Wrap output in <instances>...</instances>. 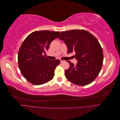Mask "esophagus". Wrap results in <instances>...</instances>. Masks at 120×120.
I'll return each mask as SVG.
<instances>
[{
    "label": "esophagus",
    "mask_w": 120,
    "mask_h": 120,
    "mask_svg": "<svg viewBox=\"0 0 120 120\" xmlns=\"http://www.w3.org/2000/svg\"><path fill=\"white\" fill-rule=\"evenodd\" d=\"M64 60H60V63H63L64 62Z\"/></svg>",
    "instance_id": "obj_1"
}]
</instances>
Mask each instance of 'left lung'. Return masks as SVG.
I'll return each mask as SVG.
<instances>
[{
    "mask_svg": "<svg viewBox=\"0 0 120 120\" xmlns=\"http://www.w3.org/2000/svg\"><path fill=\"white\" fill-rule=\"evenodd\" d=\"M59 38L67 46L68 53L74 52L78 63L75 66L70 61V66L65 71L68 80L75 85L86 86L97 77L102 67L104 56L98 40L84 30L61 32Z\"/></svg>",
    "mask_w": 120,
    "mask_h": 120,
    "instance_id": "1",
    "label": "left lung"
}]
</instances>
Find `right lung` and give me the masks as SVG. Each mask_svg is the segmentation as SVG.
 <instances>
[{"label":"right lung","mask_w":120,"mask_h":120,"mask_svg":"<svg viewBox=\"0 0 120 120\" xmlns=\"http://www.w3.org/2000/svg\"><path fill=\"white\" fill-rule=\"evenodd\" d=\"M60 31L41 30L32 32L26 38L18 53V63L23 77L34 85H41L53 79L59 60H49L44 54Z\"/></svg>","instance_id":"add662e5"}]
</instances>
